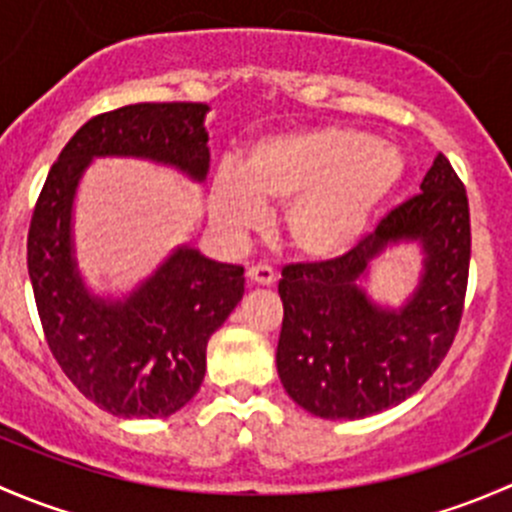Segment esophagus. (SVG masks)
<instances>
[{"label":"esophagus","mask_w":512,"mask_h":512,"mask_svg":"<svg viewBox=\"0 0 512 512\" xmlns=\"http://www.w3.org/2000/svg\"><path fill=\"white\" fill-rule=\"evenodd\" d=\"M247 280H250L252 285H275L277 275L270 265H252L250 270H247Z\"/></svg>","instance_id":"esophagus-1"}]
</instances>
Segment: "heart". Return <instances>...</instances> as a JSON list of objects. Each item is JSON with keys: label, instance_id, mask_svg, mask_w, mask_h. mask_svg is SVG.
Instances as JSON below:
<instances>
[{"label": "heart", "instance_id": "heart-1", "mask_svg": "<svg viewBox=\"0 0 512 512\" xmlns=\"http://www.w3.org/2000/svg\"><path fill=\"white\" fill-rule=\"evenodd\" d=\"M404 165L394 148L359 128L322 126L255 143L240 175L213 183V215L230 232L260 230L262 205L289 203L282 230L307 260L349 252L399 185Z\"/></svg>", "mask_w": 512, "mask_h": 512}]
</instances>
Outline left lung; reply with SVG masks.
Returning <instances> with one entry per match:
<instances>
[{
    "label": "left lung",
    "instance_id": "obj_1",
    "mask_svg": "<svg viewBox=\"0 0 512 512\" xmlns=\"http://www.w3.org/2000/svg\"><path fill=\"white\" fill-rule=\"evenodd\" d=\"M399 239H421L427 270L399 313L379 310L355 287L368 262ZM471 267L466 185L443 153L421 193L364 232L342 257L282 270L285 304L277 374L302 409L322 418H364L416 394L441 366L461 327Z\"/></svg>",
    "mask_w": 512,
    "mask_h": 512
}]
</instances>
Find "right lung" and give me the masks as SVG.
I'll list each match as a JSON object with an SVG mask.
<instances>
[{"instance_id": "1", "label": "right lung", "mask_w": 512, "mask_h": 512, "mask_svg": "<svg viewBox=\"0 0 512 512\" xmlns=\"http://www.w3.org/2000/svg\"><path fill=\"white\" fill-rule=\"evenodd\" d=\"M205 111L173 101L98 113L59 153L34 205L27 267L44 339L71 384L113 416H170L198 394L208 339L245 294V270L183 247L126 302L91 299L71 257L76 183L94 156L163 160L203 180Z\"/></svg>"}]
</instances>
